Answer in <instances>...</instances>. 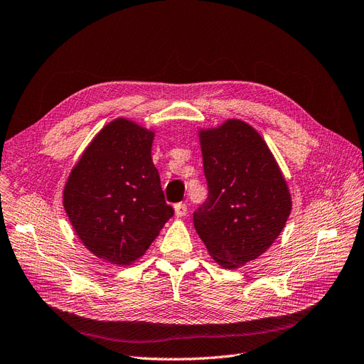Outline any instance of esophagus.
<instances>
[{
	"instance_id": "esophagus-1",
	"label": "esophagus",
	"mask_w": 364,
	"mask_h": 364,
	"mask_svg": "<svg viewBox=\"0 0 364 364\" xmlns=\"http://www.w3.org/2000/svg\"><path fill=\"white\" fill-rule=\"evenodd\" d=\"M187 214V204L186 203H178L175 205V216L177 218H183Z\"/></svg>"
}]
</instances>
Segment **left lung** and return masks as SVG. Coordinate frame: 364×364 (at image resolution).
Here are the masks:
<instances>
[{
    "mask_svg": "<svg viewBox=\"0 0 364 364\" xmlns=\"http://www.w3.org/2000/svg\"><path fill=\"white\" fill-rule=\"evenodd\" d=\"M199 141L208 196L193 213L195 230L214 261L238 268L279 237L291 195L272 151L245 121L200 130Z\"/></svg>",
    "mask_w": 364,
    "mask_h": 364,
    "instance_id": "obj_1",
    "label": "left lung"
}]
</instances>
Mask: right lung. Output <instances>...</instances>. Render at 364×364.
<instances>
[{"label": "right lung", "instance_id": "1", "mask_svg": "<svg viewBox=\"0 0 364 364\" xmlns=\"http://www.w3.org/2000/svg\"><path fill=\"white\" fill-rule=\"evenodd\" d=\"M154 133L118 118L105 126L72 169L63 204L96 257L129 265L173 216L151 159Z\"/></svg>", "mask_w": 364, "mask_h": 364}]
</instances>
